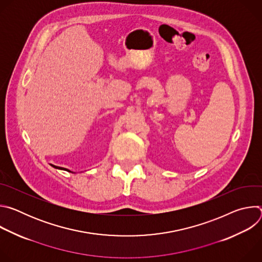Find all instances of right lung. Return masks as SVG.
I'll return each instance as SVG.
<instances>
[{"label": "right lung", "mask_w": 262, "mask_h": 262, "mask_svg": "<svg viewBox=\"0 0 262 262\" xmlns=\"http://www.w3.org/2000/svg\"><path fill=\"white\" fill-rule=\"evenodd\" d=\"M52 167H54L55 169H59V170H64V171H67V172H70V173H74V172H72V171H70V170H68V169H66V168H62V167H58V166H54V165H51Z\"/></svg>", "instance_id": "right-lung-1"}]
</instances>
